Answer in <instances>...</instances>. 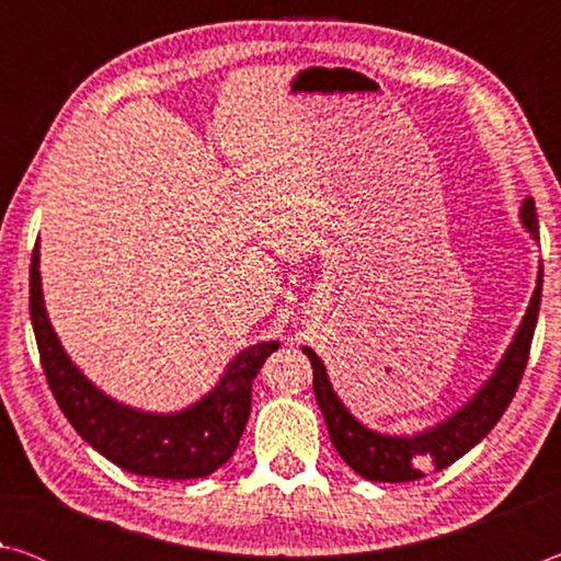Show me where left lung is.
Masks as SVG:
<instances>
[{
  "instance_id": "left-lung-1",
  "label": "left lung",
  "mask_w": 561,
  "mask_h": 561,
  "mask_svg": "<svg viewBox=\"0 0 561 561\" xmlns=\"http://www.w3.org/2000/svg\"><path fill=\"white\" fill-rule=\"evenodd\" d=\"M519 222L527 230L529 240L537 244L539 225L531 197H525V203L519 207ZM537 270L535 291H531L525 317H522L515 336H512L497 366L492 368V374L468 401L455 408L450 415H445L443 421L423 431L398 435L368 428L366 423H360L348 411L346 403L334 391L324 360L317 356V351L301 346L311 360V368H314V396L327 421L329 438L351 470L374 482H411L423 478L425 465H433L435 470L448 468L495 428V423L507 411L512 396L517 391L529 358L539 299H542V262H539Z\"/></svg>"
}]
</instances>
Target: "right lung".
<instances>
[{"mask_svg":"<svg viewBox=\"0 0 561 561\" xmlns=\"http://www.w3.org/2000/svg\"><path fill=\"white\" fill-rule=\"evenodd\" d=\"M39 242L30 270V311L42 366L56 403L73 431L118 468L144 478L195 480L232 458L252 408V381L279 341H260L234 354L210 391L180 411L158 413L121 403L66 354L44 304Z\"/></svg>","mask_w":561,"mask_h":561,"instance_id":"right-lung-1","label":"right lung"}]
</instances>
